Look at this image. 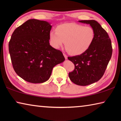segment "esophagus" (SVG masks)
I'll list each match as a JSON object with an SVG mask.
<instances>
[{
    "instance_id": "obj_1",
    "label": "esophagus",
    "mask_w": 121,
    "mask_h": 121,
    "mask_svg": "<svg viewBox=\"0 0 121 121\" xmlns=\"http://www.w3.org/2000/svg\"><path fill=\"white\" fill-rule=\"evenodd\" d=\"M63 56H65V59H66V60H67V59H68V56H66V55H65V54H63Z\"/></svg>"
}]
</instances>
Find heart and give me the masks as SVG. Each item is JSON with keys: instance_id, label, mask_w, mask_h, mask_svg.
Wrapping results in <instances>:
<instances>
[{"instance_id": "heart-1", "label": "heart", "mask_w": 121, "mask_h": 121, "mask_svg": "<svg viewBox=\"0 0 121 121\" xmlns=\"http://www.w3.org/2000/svg\"><path fill=\"white\" fill-rule=\"evenodd\" d=\"M95 32L90 26H84L75 23L59 25L56 32L50 34L51 44L58 49L62 47L65 42V48L73 56H78L85 52L93 43Z\"/></svg>"}]
</instances>
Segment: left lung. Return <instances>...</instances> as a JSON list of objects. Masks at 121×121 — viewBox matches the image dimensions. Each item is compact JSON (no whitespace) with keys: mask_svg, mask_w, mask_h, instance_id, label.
Segmentation results:
<instances>
[{"mask_svg":"<svg viewBox=\"0 0 121 121\" xmlns=\"http://www.w3.org/2000/svg\"><path fill=\"white\" fill-rule=\"evenodd\" d=\"M78 22L90 24L95 30V37L85 52L68 58L75 65V69L69 73V77L75 84L86 86L97 82L102 77L111 59L112 50L107 32L97 21L81 20Z\"/></svg>","mask_w":121,"mask_h":121,"instance_id":"8db88e82","label":"left lung"}]
</instances>
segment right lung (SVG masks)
<instances>
[{"label":"right lung","mask_w":121,"mask_h":121,"mask_svg":"<svg viewBox=\"0 0 121 121\" xmlns=\"http://www.w3.org/2000/svg\"><path fill=\"white\" fill-rule=\"evenodd\" d=\"M50 23L30 19L14 30L9 44L12 65L22 79L42 83L50 78L53 67L65 58L50 45Z\"/></svg>","instance_id":"obj_1"}]
</instances>
